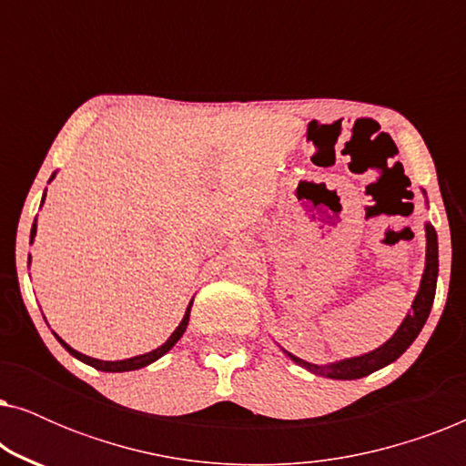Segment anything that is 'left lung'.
Returning <instances> with one entry per match:
<instances>
[{"label":"left lung","mask_w":466,"mask_h":466,"mask_svg":"<svg viewBox=\"0 0 466 466\" xmlns=\"http://www.w3.org/2000/svg\"><path fill=\"white\" fill-rule=\"evenodd\" d=\"M424 193V190H422ZM426 197V193H424ZM429 203V201H426ZM426 231V258H424V273L420 279V289L411 301V309L407 311L403 322L399 324V329L394 330V335L386 343H381L380 348L365 352L360 356H352V359H343L335 362H327V365H316V362H308L299 356L290 354L289 350L282 348V352L295 362V365L308 369L309 373L322 375V378L330 380H360L365 375L384 369L399 359L407 348L416 341L420 330L426 324V318L431 314L432 301H435V290H437V276H439V244H437V231L431 222L424 225Z\"/></svg>","instance_id":"8db88e82"}]
</instances>
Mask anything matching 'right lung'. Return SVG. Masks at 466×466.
Instances as JSON below:
<instances>
[{
  "mask_svg": "<svg viewBox=\"0 0 466 466\" xmlns=\"http://www.w3.org/2000/svg\"><path fill=\"white\" fill-rule=\"evenodd\" d=\"M53 177H55V174H53ZM53 177H50V180H53ZM44 199H46V193H44V197H42V206H44ZM35 231H37V225H35V222H34V227H31V244H34ZM29 263H31V254H29ZM190 308H193V299H190L188 308H187V311H184V318H182V322L177 324L176 330H174V333H171V335L167 337V341H165L163 346H158V348H155V350H150V352H146V354L133 356V359H125V360H99V359H91V356L82 354V352H78V350H74L72 346H67V343L63 341L61 337L56 335V333H55V337H56V339H59L61 346L66 348L67 352L74 356V359L82 360V362H85V365H91V367H95V369H99V371H107V373L136 371V369H142V367H148V365H152V362L158 360V359H161V356L167 354L169 350L174 348L177 341H180V337L184 335V330H187V327H188Z\"/></svg>",
  "mask_w": 466,
  "mask_h": 466,
  "instance_id": "add662e5",
  "label": "right lung"
}]
</instances>
